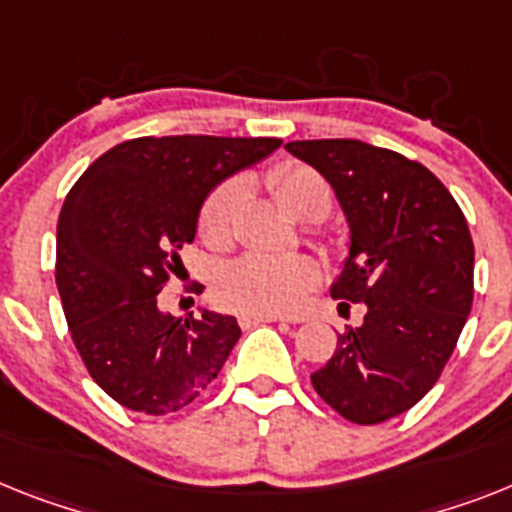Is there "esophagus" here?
<instances>
[{
	"mask_svg": "<svg viewBox=\"0 0 512 512\" xmlns=\"http://www.w3.org/2000/svg\"><path fill=\"white\" fill-rule=\"evenodd\" d=\"M239 322H242L244 328H249V325H260V322H289V320H283V317L278 315H242L239 317Z\"/></svg>",
	"mask_w": 512,
	"mask_h": 512,
	"instance_id": "34e87169",
	"label": "esophagus"
}]
</instances>
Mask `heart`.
Listing matches in <instances>:
<instances>
[{"instance_id":"1","label":"heart","mask_w":512,"mask_h":512,"mask_svg":"<svg viewBox=\"0 0 512 512\" xmlns=\"http://www.w3.org/2000/svg\"><path fill=\"white\" fill-rule=\"evenodd\" d=\"M268 184L291 216L302 218L309 205L330 208L328 179L307 163H281L270 171ZM242 190L236 182H221L208 192L200 208V234L210 247H229L234 216ZM315 265L302 255H244L218 278V299L242 315H289L304 302L315 283Z\"/></svg>"}]
</instances>
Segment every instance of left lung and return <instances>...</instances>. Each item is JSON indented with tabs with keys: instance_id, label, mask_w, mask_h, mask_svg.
<instances>
[{
	"instance_id": "left-lung-1",
	"label": "left lung",
	"mask_w": 512,
	"mask_h": 512,
	"mask_svg": "<svg viewBox=\"0 0 512 512\" xmlns=\"http://www.w3.org/2000/svg\"><path fill=\"white\" fill-rule=\"evenodd\" d=\"M291 156L336 190L351 244L333 283L364 304L312 388L354 424L409 411L440 380L474 302V242L463 210L427 166L362 140H296Z\"/></svg>"
}]
</instances>
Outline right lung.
I'll return each instance as SVG.
<instances>
[{"instance_id": "add662e5", "label": "right lung", "mask_w": 512, "mask_h": 512, "mask_svg": "<svg viewBox=\"0 0 512 512\" xmlns=\"http://www.w3.org/2000/svg\"><path fill=\"white\" fill-rule=\"evenodd\" d=\"M278 137H135L90 163L57 223V289L70 336L98 388L148 416L205 393L242 330L203 309L171 317L158 294L182 268L208 192L263 161Z\"/></svg>"}]
</instances>
